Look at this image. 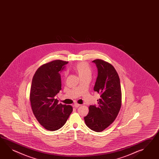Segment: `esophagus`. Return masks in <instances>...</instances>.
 I'll use <instances>...</instances> for the list:
<instances>
[{
  "instance_id": "34e87169",
  "label": "esophagus",
  "mask_w": 159,
  "mask_h": 159,
  "mask_svg": "<svg viewBox=\"0 0 159 159\" xmlns=\"http://www.w3.org/2000/svg\"><path fill=\"white\" fill-rule=\"evenodd\" d=\"M81 106V105H80V104H78V103H75V105H74V107H75V108H78V107H79V106Z\"/></svg>"
}]
</instances>
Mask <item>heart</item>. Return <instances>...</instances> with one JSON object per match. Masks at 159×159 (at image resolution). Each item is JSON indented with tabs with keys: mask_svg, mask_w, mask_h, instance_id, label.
<instances>
[{
	"mask_svg": "<svg viewBox=\"0 0 159 159\" xmlns=\"http://www.w3.org/2000/svg\"><path fill=\"white\" fill-rule=\"evenodd\" d=\"M74 70L76 73L78 74L80 79L90 77L92 75V70L89 64L85 62H79L74 66ZM65 76L66 75V72L65 73Z\"/></svg>",
	"mask_w": 159,
	"mask_h": 159,
	"instance_id": "obj_1",
	"label": "heart"
}]
</instances>
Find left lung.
Listing matches in <instances>:
<instances>
[{"mask_svg": "<svg viewBox=\"0 0 159 159\" xmlns=\"http://www.w3.org/2000/svg\"><path fill=\"white\" fill-rule=\"evenodd\" d=\"M98 68V77L94 91L101 95L98 105L89 106L85 116L86 125L91 130L101 132L116 120L122 105L120 80L114 67L110 63L97 59L93 61Z\"/></svg>", "mask_w": 159, "mask_h": 159, "instance_id": "left-lung-1", "label": "left lung"}]
</instances>
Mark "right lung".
Instances as JSON below:
<instances>
[{
	"label": "right lung",
	"mask_w": 159,
	"mask_h": 159,
	"mask_svg": "<svg viewBox=\"0 0 159 159\" xmlns=\"http://www.w3.org/2000/svg\"><path fill=\"white\" fill-rule=\"evenodd\" d=\"M68 62L56 60L43 64L32 80L30 93L32 111L40 125L49 131L62 127L73 111L72 106L59 103L55 99L61 89L60 70Z\"/></svg>",
	"instance_id": "1"
}]
</instances>
